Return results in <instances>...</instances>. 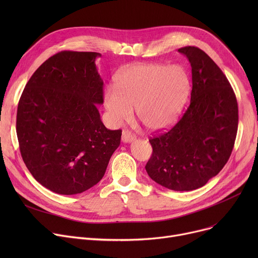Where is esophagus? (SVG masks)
I'll list each match as a JSON object with an SVG mask.
<instances>
[{
    "label": "esophagus",
    "instance_id": "1",
    "mask_svg": "<svg viewBox=\"0 0 258 258\" xmlns=\"http://www.w3.org/2000/svg\"><path fill=\"white\" fill-rule=\"evenodd\" d=\"M134 140H135L134 135H132V133L130 131L124 130L123 132H122V141H123L124 143H128Z\"/></svg>",
    "mask_w": 258,
    "mask_h": 258
}]
</instances>
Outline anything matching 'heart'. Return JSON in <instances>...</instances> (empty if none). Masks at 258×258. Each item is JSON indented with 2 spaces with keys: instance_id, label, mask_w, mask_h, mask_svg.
<instances>
[{
  "instance_id": "b5f03b06",
  "label": "heart",
  "mask_w": 258,
  "mask_h": 258,
  "mask_svg": "<svg viewBox=\"0 0 258 258\" xmlns=\"http://www.w3.org/2000/svg\"><path fill=\"white\" fill-rule=\"evenodd\" d=\"M189 79L178 66L134 63L122 69L115 89L104 91V106L115 124L131 118L133 107L141 123L150 131L170 124L187 98Z\"/></svg>"
}]
</instances>
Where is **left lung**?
Instances as JSON below:
<instances>
[{"label": "left lung", "instance_id": "obj_1", "mask_svg": "<svg viewBox=\"0 0 258 258\" xmlns=\"http://www.w3.org/2000/svg\"><path fill=\"white\" fill-rule=\"evenodd\" d=\"M191 66L190 104L171 130L150 139L145 169L151 179L174 191H190L218 174L232 153L238 107L225 74L197 47L178 50Z\"/></svg>", "mask_w": 258, "mask_h": 258}]
</instances>
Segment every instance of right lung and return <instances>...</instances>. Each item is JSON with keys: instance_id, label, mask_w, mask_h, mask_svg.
<instances>
[{"instance_id": "add662e5", "label": "right lung", "mask_w": 258, "mask_h": 258, "mask_svg": "<svg viewBox=\"0 0 258 258\" xmlns=\"http://www.w3.org/2000/svg\"><path fill=\"white\" fill-rule=\"evenodd\" d=\"M97 52L61 51L40 64L18 105L17 135L24 163L49 190L71 196L96 185L121 140L107 130L97 104L103 81Z\"/></svg>"}]
</instances>
